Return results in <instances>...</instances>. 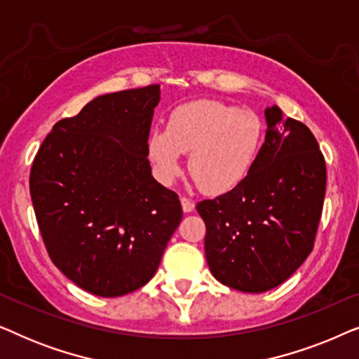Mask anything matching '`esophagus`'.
I'll return each mask as SVG.
<instances>
[{
  "label": "esophagus",
  "instance_id": "34e87169",
  "mask_svg": "<svg viewBox=\"0 0 359 359\" xmlns=\"http://www.w3.org/2000/svg\"><path fill=\"white\" fill-rule=\"evenodd\" d=\"M181 205H183L184 212H193L194 210V203L189 198H181Z\"/></svg>",
  "mask_w": 359,
  "mask_h": 359
}]
</instances>
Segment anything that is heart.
<instances>
[{"label": "heart", "instance_id": "obj_1", "mask_svg": "<svg viewBox=\"0 0 359 359\" xmlns=\"http://www.w3.org/2000/svg\"><path fill=\"white\" fill-rule=\"evenodd\" d=\"M264 139L262 117L220 101L188 102L171 112L166 130L149 137V155L161 183L183 173L181 155L189 154L188 170L204 193L224 194L252 171Z\"/></svg>", "mask_w": 359, "mask_h": 359}]
</instances>
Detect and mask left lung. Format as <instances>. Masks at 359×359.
<instances>
[{"label":"left lung","mask_w":359,"mask_h":359,"mask_svg":"<svg viewBox=\"0 0 359 359\" xmlns=\"http://www.w3.org/2000/svg\"><path fill=\"white\" fill-rule=\"evenodd\" d=\"M264 117V144L250 175L196 205L210 273L242 292L269 291L306 262L325 198V158L311 129L284 119L278 106Z\"/></svg>","instance_id":"obj_1"}]
</instances>
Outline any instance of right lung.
Here are the masks:
<instances>
[{"mask_svg":"<svg viewBox=\"0 0 359 359\" xmlns=\"http://www.w3.org/2000/svg\"><path fill=\"white\" fill-rule=\"evenodd\" d=\"M158 101L160 85L97 96L58 121L34 158L29 188L48 257L95 296L149 283L183 217L147 158Z\"/></svg>","mask_w":359,"mask_h":359,"instance_id":"obj_1","label":"right lung"}]
</instances>
